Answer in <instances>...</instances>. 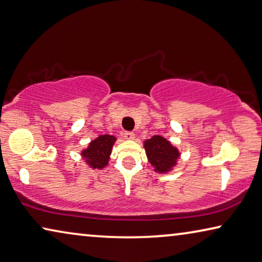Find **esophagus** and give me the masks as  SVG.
I'll list each match as a JSON object with an SVG mask.
<instances>
[{
  "mask_svg": "<svg viewBox=\"0 0 262 262\" xmlns=\"http://www.w3.org/2000/svg\"><path fill=\"white\" fill-rule=\"evenodd\" d=\"M123 136L126 140H134L135 139V134L133 132H126L123 134Z\"/></svg>",
  "mask_w": 262,
  "mask_h": 262,
  "instance_id": "obj_1",
  "label": "esophagus"
}]
</instances>
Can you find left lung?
Returning <instances> with one entry per match:
<instances>
[{"label":"left lung","mask_w":262,"mask_h":262,"mask_svg":"<svg viewBox=\"0 0 262 262\" xmlns=\"http://www.w3.org/2000/svg\"><path fill=\"white\" fill-rule=\"evenodd\" d=\"M143 148L154 171L159 173L172 171L181 157L178 148L161 135H154L151 139L144 141Z\"/></svg>","instance_id":"1"}]
</instances>
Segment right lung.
Instances as JSON below:
<instances>
[{
  "label": "right lung",
  "mask_w": 262,
  "mask_h": 262,
  "mask_svg": "<svg viewBox=\"0 0 262 262\" xmlns=\"http://www.w3.org/2000/svg\"><path fill=\"white\" fill-rule=\"evenodd\" d=\"M116 138L113 135H99L89 143L87 148L82 149L80 155L85 163L92 169H103L108 165L112 148L115 143Z\"/></svg>",
  "instance_id": "right-lung-1"
}]
</instances>
